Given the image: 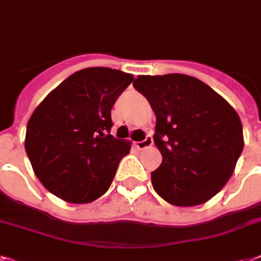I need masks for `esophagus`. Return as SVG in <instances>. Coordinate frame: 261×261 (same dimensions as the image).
<instances>
[{
	"instance_id": "esophagus-1",
	"label": "esophagus",
	"mask_w": 261,
	"mask_h": 261,
	"mask_svg": "<svg viewBox=\"0 0 261 261\" xmlns=\"http://www.w3.org/2000/svg\"><path fill=\"white\" fill-rule=\"evenodd\" d=\"M150 146H152V138L151 137H146V139H143V141L135 142V147H137L138 150L147 149V147H150Z\"/></svg>"
}]
</instances>
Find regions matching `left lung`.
Wrapping results in <instances>:
<instances>
[{
	"label": "left lung",
	"instance_id": "8db88e82",
	"mask_svg": "<svg viewBox=\"0 0 261 261\" xmlns=\"http://www.w3.org/2000/svg\"><path fill=\"white\" fill-rule=\"evenodd\" d=\"M134 87L156 116L154 142L162 164L151 173L154 190L177 206L209 201L233 174L244 149L239 114L193 76L141 75Z\"/></svg>",
	"mask_w": 261,
	"mask_h": 261
}]
</instances>
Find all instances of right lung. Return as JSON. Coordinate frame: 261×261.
I'll return each instance as SVG.
<instances>
[{"label":"right lung","instance_id":"right-lung-1","mask_svg":"<svg viewBox=\"0 0 261 261\" xmlns=\"http://www.w3.org/2000/svg\"><path fill=\"white\" fill-rule=\"evenodd\" d=\"M134 80L94 67L72 73L46 95L27 124L25 151L35 174L55 196L88 204L103 196L131 142L110 134L111 109Z\"/></svg>","mask_w":261,"mask_h":261}]
</instances>
